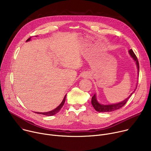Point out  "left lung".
<instances>
[{"label": "left lung", "instance_id": "1", "mask_svg": "<svg viewBox=\"0 0 151 151\" xmlns=\"http://www.w3.org/2000/svg\"><path fill=\"white\" fill-rule=\"evenodd\" d=\"M129 52L131 56L133 58V59L134 60V61L136 62V65H137V69H138V73H139V63H138V60L137 57H136L135 54H134V51H132V49H131L129 51ZM132 94H133V92L131 94V95L128 97H127V99H126L123 101L120 102L119 103L113 104V105H101V104H100L97 101V100L96 99V94H94L93 96V97H92L91 103H92V106H93V107L94 108V109L97 111H98L99 112H112V111H115V110H117V109H119L120 108H122V106H123L125 105V104L126 103V102L127 101V100H128V99H129V97L131 96V95Z\"/></svg>", "mask_w": 151, "mask_h": 151}]
</instances>
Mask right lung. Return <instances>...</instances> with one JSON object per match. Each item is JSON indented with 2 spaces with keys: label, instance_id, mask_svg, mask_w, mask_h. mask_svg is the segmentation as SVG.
<instances>
[{
  "label": "right lung",
  "instance_id": "1",
  "mask_svg": "<svg viewBox=\"0 0 151 151\" xmlns=\"http://www.w3.org/2000/svg\"><path fill=\"white\" fill-rule=\"evenodd\" d=\"M30 39H31V37H29L28 39H27V42L30 40ZM66 96L65 95V97H64V99H63L62 102L60 104V105H59V106H58V107H57L55 109H54V110L51 111H50V112H35V113L40 114H43V115H47V116H51V115H55V114H57L58 112H59V111L61 109V108L63 107V105H64V103H65V101Z\"/></svg>",
  "mask_w": 151,
  "mask_h": 151
}]
</instances>
